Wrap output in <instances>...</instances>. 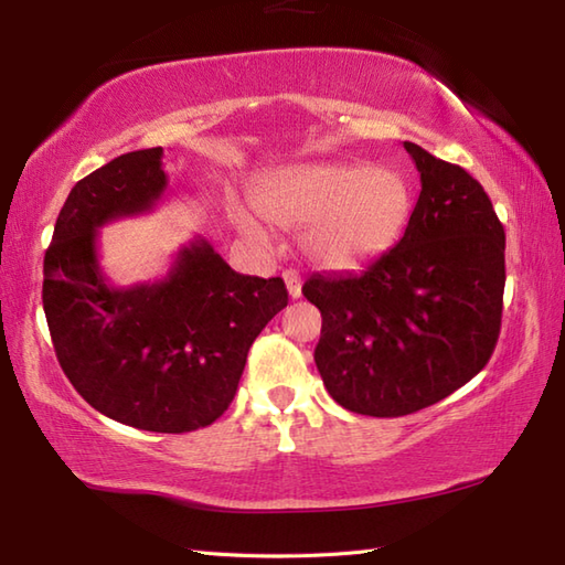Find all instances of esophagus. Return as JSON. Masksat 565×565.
<instances>
[{
	"instance_id": "34e87169",
	"label": "esophagus",
	"mask_w": 565,
	"mask_h": 565,
	"mask_svg": "<svg viewBox=\"0 0 565 565\" xmlns=\"http://www.w3.org/2000/svg\"><path fill=\"white\" fill-rule=\"evenodd\" d=\"M284 281H286V289H289L291 298H301V276H298L294 269H286Z\"/></svg>"
}]
</instances>
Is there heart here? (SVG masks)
Masks as SVG:
<instances>
[{
	"mask_svg": "<svg viewBox=\"0 0 565 565\" xmlns=\"http://www.w3.org/2000/svg\"><path fill=\"white\" fill-rule=\"evenodd\" d=\"M264 218L303 227L310 262L328 271H354L398 245L415 211V191L393 167L362 162H313L284 167L257 189ZM237 223L252 237L262 227L247 213Z\"/></svg>",
	"mask_w": 565,
	"mask_h": 565,
	"instance_id": "b5f03b06",
	"label": "heart"
}]
</instances>
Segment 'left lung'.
<instances>
[{
    "instance_id": "8db88e82",
    "label": "left lung",
    "mask_w": 565,
    "mask_h": 565,
    "mask_svg": "<svg viewBox=\"0 0 565 565\" xmlns=\"http://www.w3.org/2000/svg\"><path fill=\"white\" fill-rule=\"evenodd\" d=\"M403 146L423 191L401 243L364 271L303 284L322 316V383L371 417L417 413L471 381L495 350L505 291V231L483 186Z\"/></svg>"
}]
</instances>
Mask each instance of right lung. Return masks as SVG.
I'll list each match as a JSON object with an SVG mask.
<instances>
[{
  "label": "right lung",
  "mask_w": 565,
  "mask_h": 565,
  "mask_svg": "<svg viewBox=\"0 0 565 565\" xmlns=\"http://www.w3.org/2000/svg\"><path fill=\"white\" fill-rule=\"evenodd\" d=\"M162 154L126 152L70 191L45 249L43 310L60 366L94 411L179 435L227 411L252 342L289 294L279 276L233 271L201 235L158 281L126 289L106 281L99 227L158 206Z\"/></svg>",
  "instance_id": "1"
}]
</instances>
